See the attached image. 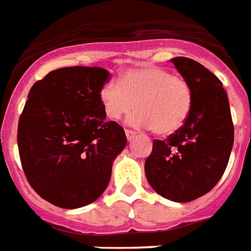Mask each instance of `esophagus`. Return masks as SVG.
<instances>
[{
	"label": "esophagus",
	"instance_id": "esophagus-1",
	"mask_svg": "<svg viewBox=\"0 0 251 251\" xmlns=\"http://www.w3.org/2000/svg\"><path fill=\"white\" fill-rule=\"evenodd\" d=\"M126 136H127L128 140H132V138L136 137V132L134 130H130V129H126Z\"/></svg>",
	"mask_w": 251,
	"mask_h": 251
}]
</instances>
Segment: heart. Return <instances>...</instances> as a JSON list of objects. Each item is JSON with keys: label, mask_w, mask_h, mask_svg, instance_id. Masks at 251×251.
I'll list each match as a JSON object with an SVG mask.
<instances>
[{"label": "heart", "mask_w": 251, "mask_h": 251, "mask_svg": "<svg viewBox=\"0 0 251 251\" xmlns=\"http://www.w3.org/2000/svg\"><path fill=\"white\" fill-rule=\"evenodd\" d=\"M103 111L111 121L137 109L128 122L138 128H151L160 136L181 129L192 110L194 95L185 78L172 75L158 66L146 65L126 70L117 82L100 90Z\"/></svg>", "instance_id": "b5f03b06"}]
</instances>
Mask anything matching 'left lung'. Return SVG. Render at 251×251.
Segmentation results:
<instances>
[{
	"label": "left lung",
	"mask_w": 251,
	"mask_h": 251,
	"mask_svg": "<svg viewBox=\"0 0 251 251\" xmlns=\"http://www.w3.org/2000/svg\"><path fill=\"white\" fill-rule=\"evenodd\" d=\"M192 88L187 122L167 140H154L145 163L149 183L176 202L208 194L225 173L233 146V123L222 82L205 66L188 59L171 60Z\"/></svg>",
	"instance_id": "8db88e82"
}]
</instances>
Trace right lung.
Here are the masks:
<instances>
[{
	"label": "right lung",
	"mask_w": 251,
	"mask_h": 251,
	"mask_svg": "<svg viewBox=\"0 0 251 251\" xmlns=\"http://www.w3.org/2000/svg\"><path fill=\"white\" fill-rule=\"evenodd\" d=\"M109 79L102 68L69 66L50 72L28 93L18 126L23 171L33 190L59 208L100 198L127 145L123 127L105 121L100 90Z\"/></svg>",
	"instance_id": "1"
}]
</instances>
